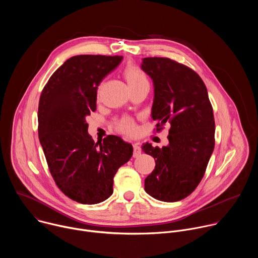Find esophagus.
<instances>
[{
	"label": "esophagus",
	"instance_id": "34e87169",
	"mask_svg": "<svg viewBox=\"0 0 258 258\" xmlns=\"http://www.w3.org/2000/svg\"><path fill=\"white\" fill-rule=\"evenodd\" d=\"M141 155V148L139 144H134V157H139Z\"/></svg>",
	"mask_w": 258,
	"mask_h": 258
}]
</instances>
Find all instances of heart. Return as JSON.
I'll use <instances>...</instances> for the list:
<instances>
[{
    "label": "heart",
    "mask_w": 258,
    "mask_h": 258,
    "mask_svg": "<svg viewBox=\"0 0 258 258\" xmlns=\"http://www.w3.org/2000/svg\"><path fill=\"white\" fill-rule=\"evenodd\" d=\"M123 75L124 78L130 86L131 89L137 88L139 86L148 84V80H147V77L145 73L137 66L133 65V64H127L123 70ZM118 130L122 133L128 134V135H133L136 131V126L135 123L133 122V120L131 119H122L119 123H118Z\"/></svg>",
    "instance_id": "1"
}]
</instances>
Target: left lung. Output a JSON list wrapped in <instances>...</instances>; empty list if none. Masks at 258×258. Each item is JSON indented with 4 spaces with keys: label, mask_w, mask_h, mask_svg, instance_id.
<instances>
[{
    "label": "left lung",
    "mask_w": 258,
    "mask_h": 258,
    "mask_svg": "<svg viewBox=\"0 0 258 258\" xmlns=\"http://www.w3.org/2000/svg\"><path fill=\"white\" fill-rule=\"evenodd\" d=\"M141 68L153 81L151 116L158 121L156 131L170 124L167 146H142L156 163L145 179V191L160 201H179L197 188L213 152L212 106L203 81L188 66L168 58L148 57Z\"/></svg>",
    "instance_id": "1"
}]
</instances>
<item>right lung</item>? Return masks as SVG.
<instances>
[{
	"mask_svg": "<svg viewBox=\"0 0 258 258\" xmlns=\"http://www.w3.org/2000/svg\"><path fill=\"white\" fill-rule=\"evenodd\" d=\"M122 56L79 55L66 60L45 86L39 103V139L58 188L82 204L113 193V177L133 155L117 136L95 143L86 117L96 111L97 90Z\"/></svg>",
	"mask_w": 258,
	"mask_h": 258,
	"instance_id": "right-lung-1",
	"label": "right lung"
}]
</instances>
